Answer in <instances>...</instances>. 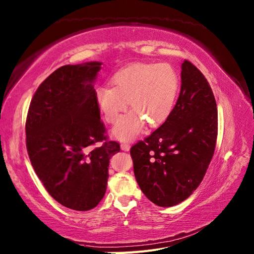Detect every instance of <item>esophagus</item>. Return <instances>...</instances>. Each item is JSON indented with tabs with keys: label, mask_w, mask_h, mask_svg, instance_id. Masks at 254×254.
I'll return each mask as SVG.
<instances>
[{
	"label": "esophagus",
	"mask_w": 254,
	"mask_h": 254,
	"mask_svg": "<svg viewBox=\"0 0 254 254\" xmlns=\"http://www.w3.org/2000/svg\"><path fill=\"white\" fill-rule=\"evenodd\" d=\"M121 149L125 151H128L129 150V144L128 143H122L121 144Z\"/></svg>",
	"instance_id": "34e87169"
}]
</instances>
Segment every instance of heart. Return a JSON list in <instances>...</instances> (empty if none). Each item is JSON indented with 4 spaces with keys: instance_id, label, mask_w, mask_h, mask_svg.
<instances>
[{
    "instance_id": "heart-1",
    "label": "heart",
    "mask_w": 254,
    "mask_h": 254,
    "mask_svg": "<svg viewBox=\"0 0 254 254\" xmlns=\"http://www.w3.org/2000/svg\"><path fill=\"white\" fill-rule=\"evenodd\" d=\"M114 87L97 90V102L105 120L119 121L127 108L133 113L119 122L114 135L120 139L135 136L146 121L158 127L172 113L179 91V75L169 64H135L120 70L111 79Z\"/></svg>"
}]
</instances>
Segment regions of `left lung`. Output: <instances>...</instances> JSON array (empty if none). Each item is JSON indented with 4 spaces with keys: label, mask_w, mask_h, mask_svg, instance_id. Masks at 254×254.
I'll list each match as a JSON object with an SVG mask.
<instances>
[{
    "label": "left lung",
    "mask_w": 254,
    "mask_h": 254,
    "mask_svg": "<svg viewBox=\"0 0 254 254\" xmlns=\"http://www.w3.org/2000/svg\"><path fill=\"white\" fill-rule=\"evenodd\" d=\"M216 102L202 72L185 61L172 113L161 127L131 147L141 191L159 207H172L197 190L214 155Z\"/></svg>",
    "instance_id": "8db88e82"
}]
</instances>
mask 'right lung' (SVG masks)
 I'll return each instance as SVG.
<instances>
[{
  "mask_svg": "<svg viewBox=\"0 0 254 254\" xmlns=\"http://www.w3.org/2000/svg\"><path fill=\"white\" fill-rule=\"evenodd\" d=\"M100 64L56 69L35 91L26 120L27 151L38 178L57 202L76 211L103 199L109 159L120 151L100 120L93 86ZM96 142L103 144L91 149Z\"/></svg>",
  "mask_w": 254,
  "mask_h": 254,
  "instance_id": "1",
  "label": "right lung"
}]
</instances>
